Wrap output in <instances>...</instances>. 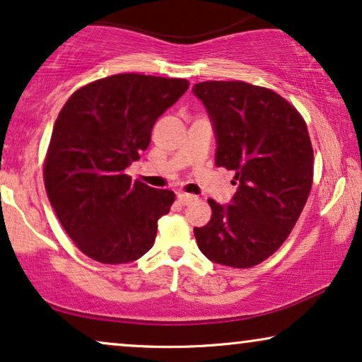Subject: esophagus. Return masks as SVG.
I'll return each mask as SVG.
<instances>
[{
  "label": "esophagus",
  "instance_id": "34e87169",
  "mask_svg": "<svg viewBox=\"0 0 362 362\" xmlns=\"http://www.w3.org/2000/svg\"><path fill=\"white\" fill-rule=\"evenodd\" d=\"M192 201H196V196L192 194H186V192H177V203L181 206H187L191 204Z\"/></svg>",
  "mask_w": 362,
  "mask_h": 362
}]
</instances>
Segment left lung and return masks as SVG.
<instances>
[{
	"label": "left lung",
	"instance_id": "left-lung-1",
	"mask_svg": "<svg viewBox=\"0 0 362 362\" xmlns=\"http://www.w3.org/2000/svg\"><path fill=\"white\" fill-rule=\"evenodd\" d=\"M213 124L216 166L236 173L229 204L208 203L209 223L194 228L209 261L251 267L293 231L313 185V146L294 106L271 89L243 81L192 86Z\"/></svg>",
	"mask_w": 362,
	"mask_h": 362
}]
</instances>
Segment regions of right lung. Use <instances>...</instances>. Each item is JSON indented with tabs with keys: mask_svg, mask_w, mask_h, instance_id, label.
Masks as SVG:
<instances>
[{
	"mask_svg": "<svg viewBox=\"0 0 362 362\" xmlns=\"http://www.w3.org/2000/svg\"><path fill=\"white\" fill-rule=\"evenodd\" d=\"M187 88L186 79L112 74L78 89L59 111L45 186L64 231L91 259L123 264L153 247L175 192L133 182L124 170Z\"/></svg>",
	"mask_w": 362,
	"mask_h": 362,
	"instance_id": "1",
	"label": "right lung"
}]
</instances>
